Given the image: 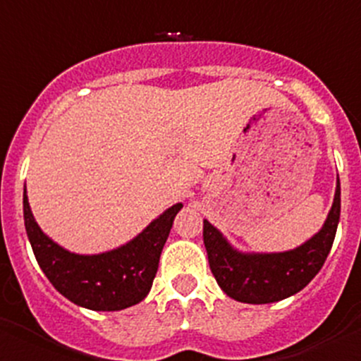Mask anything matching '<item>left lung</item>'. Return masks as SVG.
Segmentation results:
<instances>
[{"instance_id": "left-lung-1", "label": "left lung", "mask_w": 361, "mask_h": 361, "mask_svg": "<svg viewBox=\"0 0 361 361\" xmlns=\"http://www.w3.org/2000/svg\"><path fill=\"white\" fill-rule=\"evenodd\" d=\"M340 222V178L324 226L298 247L279 253H245L204 219V245L209 269L229 298L244 304H273L296 295L324 266Z\"/></svg>"}]
</instances>
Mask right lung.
<instances>
[{"instance_id": "add662e5", "label": "right lung", "mask_w": 361, "mask_h": 361, "mask_svg": "<svg viewBox=\"0 0 361 361\" xmlns=\"http://www.w3.org/2000/svg\"><path fill=\"white\" fill-rule=\"evenodd\" d=\"M180 208V202L173 204L137 237L116 250L79 255L65 250L43 233L32 215L27 186L23 191L25 229L37 264L65 298L92 311H121L146 298L157 273L161 251Z\"/></svg>"}]
</instances>
